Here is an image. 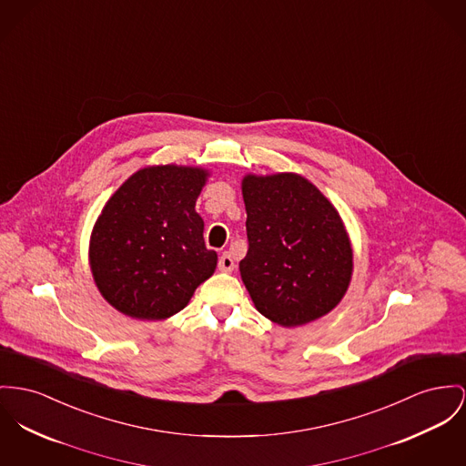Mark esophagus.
Wrapping results in <instances>:
<instances>
[{
    "mask_svg": "<svg viewBox=\"0 0 466 466\" xmlns=\"http://www.w3.org/2000/svg\"><path fill=\"white\" fill-rule=\"evenodd\" d=\"M218 270L220 272H233L235 270V259L229 252H224L220 258H218Z\"/></svg>",
    "mask_w": 466,
    "mask_h": 466,
    "instance_id": "1",
    "label": "esophagus"
}]
</instances>
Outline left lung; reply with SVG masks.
<instances>
[{"mask_svg": "<svg viewBox=\"0 0 466 466\" xmlns=\"http://www.w3.org/2000/svg\"><path fill=\"white\" fill-rule=\"evenodd\" d=\"M248 250L240 276L254 308L280 327L334 309L353 274V248L338 208L297 173L242 178Z\"/></svg>", "mask_w": 466, "mask_h": 466, "instance_id": "left-lung-1", "label": "left lung"}]
</instances>
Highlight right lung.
<instances>
[{"mask_svg": "<svg viewBox=\"0 0 466 466\" xmlns=\"http://www.w3.org/2000/svg\"><path fill=\"white\" fill-rule=\"evenodd\" d=\"M210 177L199 166H147L107 199L90 237L100 295L125 316L166 319L212 278L218 252L203 240L196 201Z\"/></svg>", "mask_w": 466, "mask_h": 466, "instance_id": "1", "label": "right lung"}]
</instances>
